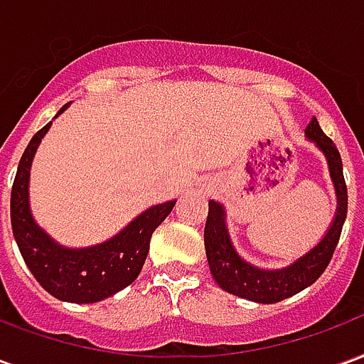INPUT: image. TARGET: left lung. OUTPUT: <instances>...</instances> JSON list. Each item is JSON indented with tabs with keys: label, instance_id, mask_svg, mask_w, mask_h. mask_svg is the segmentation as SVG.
<instances>
[{
	"label": "left lung",
	"instance_id": "8db88e82",
	"mask_svg": "<svg viewBox=\"0 0 364 364\" xmlns=\"http://www.w3.org/2000/svg\"><path fill=\"white\" fill-rule=\"evenodd\" d=\"M306 138L326 156L329 167V177L336 187L337 206L333 220L329 224L326 236L314 245L310 252L292 261L281 269H261L245 261L232 244L226 226V210L220 203H208V218L205 226V250L208 267L214 281L222 290L236 294L259 304H274L284 298L298 294L320 279L326 271L331 255L336 252L337 242L341 236V228L347 218V185L343 179V164L331 138L323 134V130L314 117L304 130Z\"/></svg>",
	"mask_w": 364,
	"mask_h": 364
}]
</instances>
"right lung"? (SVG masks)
<instances>
[{"mask_svg": "<svg viewBox=\"0 0 364 364\" xmlns=\"http://www.w3.org/2000/svg\"><path fill=\"white\" fill-rule=\"evenodd\" d=\"M68 107L70 103L64 105L58 114ZM50 127L52 122H48L41 128L21 156L11 189L13 236L27 267L46 292L64 302L93 304L117 294L136 281L150 250L154 230L166 220L177 200L146 208L119 234L101 244L87 247H66L58 244L36 224L28 205L33 158Z\"/></svg>", "mask_w": 364, "mask_h": 364, "instance_id": "1", "label": "right lung"}]
</instances>
